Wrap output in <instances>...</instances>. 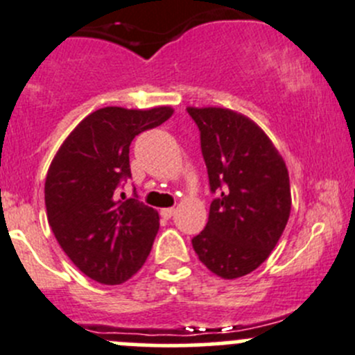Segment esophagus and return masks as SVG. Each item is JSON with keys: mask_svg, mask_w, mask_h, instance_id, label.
<instances>
[{"mask_svg": "<svg viewBox=\"0 0 355 355\" xmlns=\"http://www.w3.org/2000/svg\"><path fill=\"white\" fill-rule=\"evenodd\" d=\"M173 213H175V208H164V209H161V216H163V218H171V216H173Z\"/></svg>", "mask_w": 355, "mask_h": 355, "instance_id": "esophagus-1", "label": "esophagus"}]
</instances>
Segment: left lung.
<instances>
[{
    "mask_svg": "<svg viewBox=\"0 0 355 355\" xmlns=\"http://www.w3.org/2000/svg\"><path fill=\"white\" fill-rule=\"evenodd\" d=\"M187 112L199 128L209 191L216 194L192 248L216 276L243 277L267 260L290 218L288 168L269 137L244 116L220 107Z\"/></svg>",
    "mask_w": 355,
    "mask_h": 355,
    "instance_id": "8db88e82",
    "label": "left lung"
}]
</instances>
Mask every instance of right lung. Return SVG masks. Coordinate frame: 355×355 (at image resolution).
<instances>
[{
    "label": "right lung",
    "instance_id": "obj_1",
    "mask_svg": "<svg viewBox=\"0 0 355 355\" xmlns=\"http://www.w3.org/2000/svg\"><path fill=\"white\" fill-rule=\"evenodd\" d=\"M171 107H104L86 116L65 139L44 182L48 223L72 263L101 284L128 281L147 260L159 229L150 206L126 199L130 144L163 125Z\"/></svg>",
    "mask_w": 355,
    "mask_h": 355
}]
</instances>
